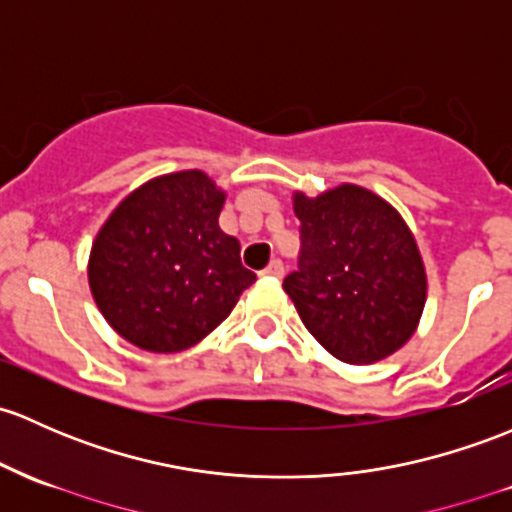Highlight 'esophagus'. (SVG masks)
<instances>
[{"mask_svg":"<svg viewBox=\"0 0 512 512\" xmlns=\"http://www.w3.org/2000/svg\"><path fill=\"white\" fill-rule=\"evenodd\" d=\"M262 274H265V277H282V274H284L282 260H272L270 265H267L265 270H262Z\"/></svg>","mask_w":512,"mask_h":512,"instance_id":"1","label":"esophagus"}]
</instances>
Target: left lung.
Returning <instances> with one entry per match:
<instances>
[{"mask_svg": "<svg viewBox=\"0 0 512 512\" xmlns=\"http://www.w3.org/2000/svg\"><path fill=\"white\" fill-rule=\"evenodd\" d=\"M301 220L299 270L284 292L311 336L343 363L368 365L417 331L427 272L402 215L368 188L294 193Z\"/></svg>", "mask_w": 512, "mask_h": 512, "instance_id": "1", "label": "left lung"}]
</instances>
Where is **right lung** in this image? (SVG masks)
<instances>
[{
    "mask_svg": "<svg viewBox=\"0 0 512 512\" xmlns=\"http://www.w3.org/2000/svg\"><path fill=\"white\" fill-rule=\"evenodd\" d=\"M225 193L203 171L132 191L100 228L88 262L95 304L122 338L152 353L196 346L255 282L240 242L218 225Z\"/></svg>",
    "mask_w": 512,
    "mask_h": 512,
    "instance_id": "1",
    "label": "right lung"
}]
</instances>
